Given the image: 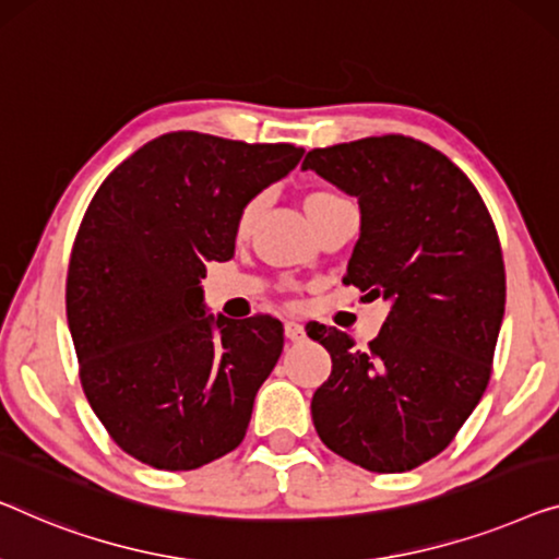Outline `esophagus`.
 <instances>
[{
    "label": "esophagus",
    "mask_w": 559,
    "mask_h": 559,
    "mask_svg": "<svg viewBox=\"0 0 559 559\" xmlns=\"http://www.w3.org/2000/svg\"><path fill=\"white\" fill-rule=\"evenodd\" d=\"M285 335H287V340H293V343H297V340L305 337V328L299 325L297 320H287L285 322Z\"/></svg>",
    "instance_id": "obj_1"
}]
</instances>
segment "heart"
Masks as SVG:
<instances>
[{
    "instance_id": "1",
    "label": "heart",
    "mask_w": 559,
    "mask_h": 559,
    "mask_svg": "<svg viewBox=\"0 0 559 559\" xmlns=\"http://www.w3.org/2000/svg\"><path fill=\"white\" fill-rule=\"evenodd\" d=\"M333 199H337V197H335V193H330V191H312L310 197L305 199V212H307V209L325 204V201H333ZM260 206H262V199H252L245 209H241V214H239V229L241 231L252 226V222L257 219V214H260Z\"/></svg>"
}]
</instances>
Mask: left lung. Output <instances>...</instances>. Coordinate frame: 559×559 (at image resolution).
<instances>
[{"mask_svg": "<svg viewBox=\"0 0 559 559\" xmlns=\"http://www.w3.org/2000/svg\"><path fill=\"white\" fill-rule=\"evenodd\" d=\"M302 168L358 199L343 282L391 307L368 350L337 328H305L333 360L312 424L368 472H411L449 447L487 391L507 297L495 222L461 168L406 135L314 148Z\"/></svg>", "mask_w": 559, "mask_h": 559, "instance_id": "1", "label": "left lung"}]
</instances>
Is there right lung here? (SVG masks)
<instances>
[{"label": "right lung", "mask_w": 559, "mask_h": 559, "mask_svg": "<svg viewBox=\"0 0 559 559\" xmlns=\"http://www.w3.org/2000/svg\"><path fill=\"white\" fill-rule=\"evenodd\" d=\"M289 143L179 131L95 193L72 247L68 325L85 399L126 454L191 472L241 443L285 330L206 314V262L234 257L239 214L302 158Z\"/></svg>", "instance_id": "add662e5"}]
</instances>
